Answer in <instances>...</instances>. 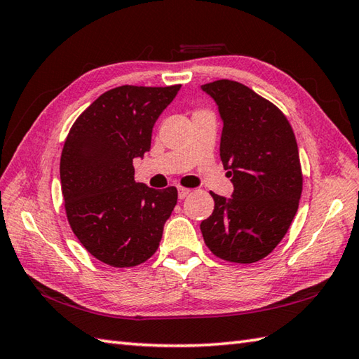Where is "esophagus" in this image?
I'll return each mask as SVG.
<instances>
[{
    "label": "esophagus",
    "instance_id": "esophagus-1",
    "mask_svg": "<svg viewBox=\"0 0 359 359\" xmlns=\"http://www.w3.org/2000/svg\"><path fill=\"white\" fill-rule=\"evenodd\" d=\"M191 193V189H188V188H179V199H185V197Z\"/></svg>",
    "mask_w": 359,
    "mask_h": 359
}]
</instances>
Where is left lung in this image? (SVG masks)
Wrapping results in <instances>:
<instances>
[{
  "label": "left lung",
  "mask_w": 359,
  "mask_h": 359,
  "mask_svg": "<svg viewBox=\"0 0 359 359\" xmlns=\"http://www.w3.org/2000/svg\"><path fill=\"white\" fill-rule=\"evenodd\" d=\"M224 121L220 160L231 177V199L210 193L212 215L202 220L211 253L253 264L284 239L299 205L302 171L296 137L278 106L233 80L203 85Z\"/></svg>",
  "instance_id": "obj_1"
}]
</instances>
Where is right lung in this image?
Masks as SVG:
<instances>
[{
	"label": "right lung",
	"mask_w": 359,
	"mask_h": 359,
	"mask_svg": "<svg viewBox=\"0 0 359 359\" xmlns=\"http://www.w3.org/2000/svg\"><path fill=\"white\" fill-rule=\"evenodd\" d=\"M180 85L106 90L75 120L60 158L65 210L74 234L98 261L128 269L156 253L177 188L134 180L133 160L151 148L152 126Z\"/></svg>",
	"instance_id": "1"
}]
</instances>
